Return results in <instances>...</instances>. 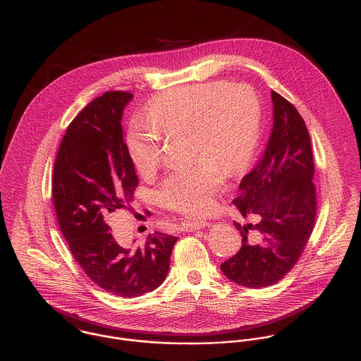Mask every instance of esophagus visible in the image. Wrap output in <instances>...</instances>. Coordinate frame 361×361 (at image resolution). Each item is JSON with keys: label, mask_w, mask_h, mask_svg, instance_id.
Instances as JSON below:
<instances>
[{"label": "esophagus", "mask_w": 361, "mask_h": 361, "mask_svg": "<svg viewBox=\"0 0 361 361\" xmlns=\"http://www.w3.org/2000/svg\"><path fill=\"white\" fill-rule=\"evenodd\" d=\"M207 225H208V222L204 219H200V221H189L188 219L180 224V229L186 231V232H192L195 229H203V228H206Z\"/></svg>", "instance_id": "34e87169"}]
</instances>
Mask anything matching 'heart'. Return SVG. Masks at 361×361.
<instances>
[{"label": "heart", "instance_id": "obj_1", "mask_svg": "<svg viewBox=\"0 0 361 361\" xmlns=\"http://www.w3.org/2000/svg\"><path fill=\"white\" fill-rule=\"evenodd\" d=\"M147 126L133 122L126 133L128 155L142 175L159 164L157 135L189 132L199 161L189 169L171 172L159 185L158 197L171 209L202 214L225 175L242 169L257 146L259 102L247 85L211 82L171 89L149 105Z\"/></svg>", "mask_w": 361, "mask_h": 361}]
</instances>
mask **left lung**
Listing matches in <instances>:
<instances>
[{"label": "left lung", "instance_id": "8db88e82", "mask_svg": "<svg viewBox=\"0 0 361 361\" xmlns=\"http://www.w3.org/2000/svg\"><path fill=\"white\" fill-rule=\"evenodd\" d=\"M274 122L265 150L242 179L233 206L240 250L221 264L224 275L245 288L281 281L302 256L315 222L314 161L306 123L298 109L271 92Z\"/></svg>", "mask_w": 361, "mask_h": 361}]
</instances>
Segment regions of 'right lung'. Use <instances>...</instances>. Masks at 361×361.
Here are the masks:
<instances>
[{
    "label": "right lung",
    "instance_id": "1",
    "mask_svg": "<svg viewBox=\"0 0 361 361\" xmlns=\"http://www.w3.org/2000/svg\"><path fill=\"white\" fill-rule=\"evenodd\" d=\"M126 92H106L71 122L52 173L59 228L86 275L108 293L137 298L153 292L169 269L178 238L150 233L143 246L118 239L108 221L128 208L139 183L122 135Z\"/></svg>",
    "mask_w": 361,
    "mask_h": 361
}]
</instances>
